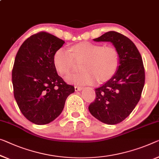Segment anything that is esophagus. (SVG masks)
Listing matches in <instances>:
<instances>
[{"label":"esophagus","mask_w":159,"mask_h":159,"mask_svg":"<svg viewBox=\"0 0 159 159\" xmlns=\"http://www.w3.org/2000/svg\"><path fill=\"white\" fill-rule=\"evenodd\" d=\"M83 88L81 86H75V91H81Z\"/></svg>","instance_id":"esophagus-1"}]
</instances>
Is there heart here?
<instances>
[{
    "instance_id": "obj_1",
    "label": "heart",
    "mask_w": 159,
    "mask_h": 159,
    "mask_svg": "<svg viewBox=\"0 0 159 159\" xmlns=\"http://www.w3.org/2000/svg\"><path fill=\"white\" fill-rule=\"evenodd\" d=\"M84 60V71L66 78L69 82L78 84H93L97 80H107L116 73L119 56L114 47L104 46L91 42H81L70 50L61 48L53 56V63L61 75H68L74 68L75 61Z\"/></svg>"
}]
</instances>
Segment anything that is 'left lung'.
<instances>
[{"label":"left lung","instance_id":"8db88e82","mask_svg":"<svg viewBox=\"0 0 159 159\" xmlns=\"http://www.w3.org/2000/svg\"><path fill=\"white\" fill-rule=\"evenodd\" d=\"M93 40L112 43L119 66L110 80L95 89L96 99L89 109L100 121L114 125L129 116L140 100L145 84L143 60L134 43L119 33L108 31Z\"/></svg>","mask_w":159,"mask_h":159}]
</instances>
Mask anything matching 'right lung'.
<instances>
[{"label":"right lung","instance_id":"obj_1","mask_svg":"<svg viewBox=\"0 0 159 159\" xmlns=\"http://www.w3.org/2000/svg\"><path fill=\"white\" fill-rule=\"evenodd\" d=\"M64 41L45 31L32 35L16 54L12 82L19 109L30 122L44 125L61 114L75 91L57 73L53 56Z\"/></svg>","mask_w":159,"mask_h":159}]
</instances>
